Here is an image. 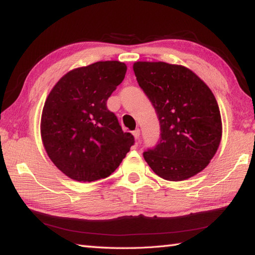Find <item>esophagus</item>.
<instances>
[{
    "label": "esophagus",
    "mask_w": 255,
    "mask_h": 255,
    "mask_svg": "<svg viewBox=\"0 0 255 255\" xmlns=\"http://www.w3.org/2000/svg\"><path fill=\"white\" fill-rule=\"evenodd\" d=\"M132 135H133V137H135L136 140L139 139V136H140V130H139V129H136V130H133L132 131Z\"/></svg>",
    "instance_id": "34e87169"
}]
</instances>
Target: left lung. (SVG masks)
<instances>
[{
    "label": "left lung",
    "instance_id": "obj_1",
    "mask_svg": "<svg viewBox=\"0 0 255 255\" xmlns=\"http://www.w3.org/2000/svg\"><path fill=\"white\" fill-rule=\"evenodd\" d=\"M138 84L156 110L161 137L144 153L150 169L167 181H183L210 163L223 125L214 93L188 67L165 62H135Z\"/></svg>",
    "mask_w": 255,
    "mask_h": 255
}]
</instances>
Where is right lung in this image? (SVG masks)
<instances>
[{"label":"right lung","instance_id":"add662e5","mask_svg":"<svg viewBox=\"0 0 255 255\" xmlns=\"http://www.w3.org/2000/svg\"><path fill=\"white\" fill-rule=\"evenodd\" d=\"M127 66L106 60L67 72L51 89L42 108L40 135L51 162L79 182L105 179L133 144L107 100L122 83Z\"/></svg>","mask_w":255,"mask_h":255}]
</instances>
